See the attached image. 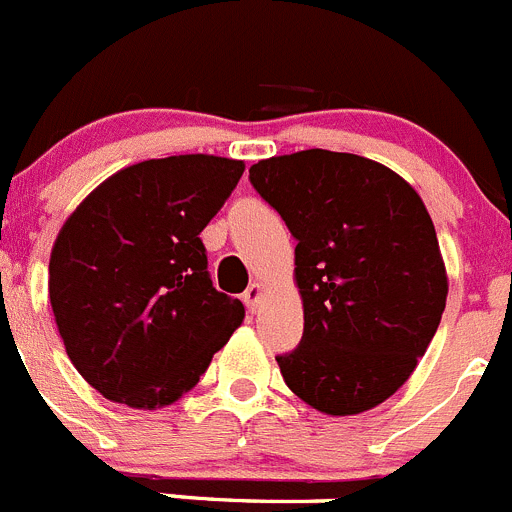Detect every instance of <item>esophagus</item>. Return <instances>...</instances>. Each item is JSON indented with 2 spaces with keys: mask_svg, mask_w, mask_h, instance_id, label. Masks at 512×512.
<instances>
[{
  "mask_svg": "<svg viewBox=\"0 0 512 512\" xmlns=\"http://www.w3.org/2000/svg\"><path fill=\"white\" fill-rule=\"evenodd\" d=\"M262 296H265V288H262L260 283H252L250 288L245 290V296H242V301H245V306L250 308L252 313H255L257 308H260V303H262Z\"/></svg>",
  "mask_w": 512,
  "mask_h": 512,
  "instance_id": "esophagus-1",
  "label": "esophagus"
}]
</instances>
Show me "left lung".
I'll list each match as a JSON object with an SVG mask.
<instances>
[{
  "label": "left lung",
  "instance_id": "8db88e82",
  "mask_svg": "<svg viewBox=\"0 0 512 512\" xmlns=\"http://www.w3.org/2000/svg\"><path fill=\"white\" fill-rule=\"evenodd\" d=\"M250 183L296 237L303 339L283 380L326 416L388 400L416 370L446 306V267L421 196L375 160L301 150Z\"/></svg>",
  "mask_w": 512,
  "mask_h": 512
}]
</instances>
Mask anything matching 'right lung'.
Segmentation results:
<instances>
[{
  "label": "right lung",
  "mask_w": 512,
  "mask_h": 512,
  "mask_svg": "<svg viewBox=\"0 0 512 512\" xmlns=\"http://www.w3.org/2000/svg\"><path fill=\"white\" fill-rule=\"evenodd\" d=\"M242 160L173 155L119 170L66 219L50 252V306L73 367L130 408L176 403L245 319L211 285L199 234Z\"/></svg>",
  "instance_id": "add662e5"
}]
</instances>
